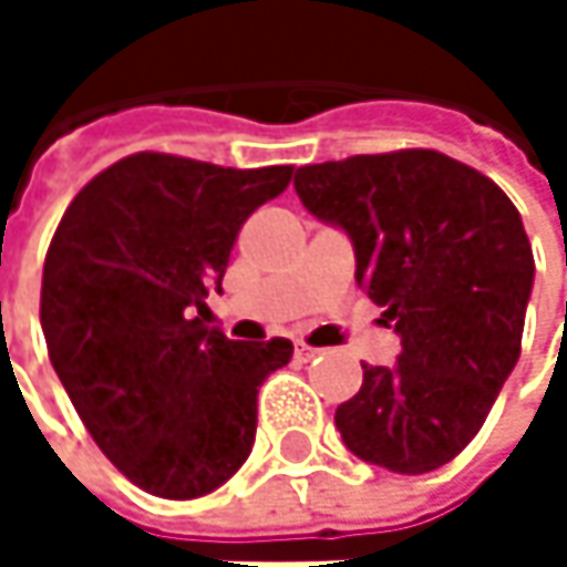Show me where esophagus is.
<instances>
[{"label": "esophagus", "mask_w": 567, "mask_h": 567, "mask_svg": "<svg viewBox=\"0 0 567 567\" xmlns=\"http://www.w3.org/2000/svg\"><path fill=\"white\" fill-rule=\"evenodd\" d=\"M318 354H324V351L308 348V344H298V348H295V358H298V361H311V358H318Z\"/></svg>", "instance_id": "1"}]
</instances>
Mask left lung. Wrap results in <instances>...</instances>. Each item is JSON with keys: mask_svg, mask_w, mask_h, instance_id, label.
Listing matches in <instances>:
<instances>
[{"mask_svg": "<svg viewBox=\"0 0 567 567\" xmlns=\"http://www.w3.org/2000/svg\"><path fill=\"white\" fill-rule=\"evenodd\" d=\"M301 206L348 233L354 279L400 338L334 410L344 446L391 473L440 470L486 423L522 351L535 259L512 199L436 154H361L298 167Z\"/></svg>", "mask_w": 567, "mask_h": 567, "instance_id": "1", "label": "left lung"}]
</instances>
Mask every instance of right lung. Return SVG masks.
I'll list each match as a JSON object with an SVG mask.
<instances>
[{
  "label": "right lung",
  "instance_id": "right-lung-1",
  "mask_svg": "<svg viewBox=\"0 0 567 567\" xmlns=\"http://www.w3.org/2000/svg\"><path fill=\"white\" fill-rule=\"evenodd\" d=\"M288 179L291 167L134 154L58 223L42 272L52 368L101 453L151 496H206L252 453L259 388L291 341H229L196 315L243 223Z\"/></svg>",
  "mask_w": 567,
  "mask_h": 567
}]
</instances>
